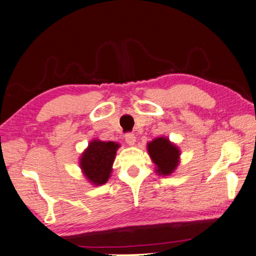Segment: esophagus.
<instances>
[{
	"label": "esophagus",
	"instance_id": "obj_1",
	"mask_svg": "<svg viewBox=\"0 0 256 256\" xmlns=\"http://www.w3.org/2000/svg\"><path fill=\"white\" fill-rule=\"evenodd\" d=\"M125 142H126L128 145H134L135 142H136V138L133 133H128L125 134Z\"/></svg>",
	"mask_w": 256,
	"mask_h": 256
}]
</instances>
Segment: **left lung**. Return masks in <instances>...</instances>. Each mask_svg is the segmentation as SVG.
Listing matches in <instances>:
<instances>
[{"mask_svg":"<svg viewBox=\"0 0 256 256\" xmlns=\"http://www.w3.org/2000/svg\"><path fill=\"white\" fill-rule=\"evenodd\" d=\"M148 153L160 176H170L180 162V150L165 136L156 138L148 143Z\"/></svg>","mask_w":256,"mask_h":256,"instance_id":"1","label":"left lung"}]
</instances>
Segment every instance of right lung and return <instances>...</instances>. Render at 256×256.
Here are the masks:
<instances>
[{"mask_svg": "<svg viewBox=\"0 0 256 256\" xmlns=\"http://www.w3.org/2000/svg\"><path fill=\"white\" fill-rule=\"evenodd\" d=\"M120 144L92 140L80 156L79 166L84 176L91 184L101 186L111 177L112 166Z\"/></svg>", "mask_w": 256, "mask_h": 256, "instance_id": "right-lung-1", "label": "right lung"}]
</instances>
